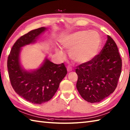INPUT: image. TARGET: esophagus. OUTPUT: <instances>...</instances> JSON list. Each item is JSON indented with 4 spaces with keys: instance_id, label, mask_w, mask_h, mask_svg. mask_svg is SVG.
Wrapping results in <instances>:
<instances>
[{
    "instance_id": "34e87169",
    "label": "esophagus",
    "mask_w": 130,
    "mask_h": 130,
    "mask_svg": "<svg viewBox=\"0 0 130 130\" xmlns=\"http://www.w3.org/2000/svg\"><path fill=\"white\" fill-rule=\"evenodd\" d=\"M67 70H68V72H71L72 71V68L70 67V66H68L67 68Z\"/></svg>"
}]
</instances>
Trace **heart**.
I'll list each match as a JSON object with an SVG mask.
<instances>
[{
  "mask_svg": "<svg viewBox=\"0 0 130 130\" xmlns=\"http://www.w3.org/2000/svg\"><path fill=\"white\" fill-rule=\"evenodd\" d=\"M61 46L69 50V56L78 64L91 61L98 55L101 46L100 35L95 31L80 30L69 34L60 40ZM56 53L60 56L64 53L58 49Z\"/></svg>",
  "mask_w": 130,
  "mask_h": 130,
  "instance_id": "heart-1",
  "label": "heart"
}]
</instances>
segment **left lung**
<instances>
[{
  "label": "left lung",
  "instance_id": "1",
  "mask_svg": "<svg viewBox=\"0 0 130 130\" xmlns=\"http://www.w3.org/2000/svg\"><path fill=\"white\" fill-rule=\"evenodd\" d=\"M122 60L116 44L109 35L101 52L88 62L76 66V88L85 100L97 103L116 89L121 73Z\"/></svg>",
  "mask_w": 130,
  "mask_h": 130
}]
</instances>
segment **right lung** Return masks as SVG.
Listing matches in <instances>:
<instances>
[{"label":"right lung","instance_id":"add662e5","mask_svg":"<svg viewBox=\"0 0 130 130\" xmlns=\"http://www.w3.org/2000/svg\"><path fill=\"white\" fill-rule=\"evenodd\" d=\"M46 30V28L41 27L18 39L11 48L7 61L9 76L14 91L26 101L35 104L49 101L67 74L64 63L54 64L47 58L40 68L34 70H25L21 66V48L35 43L39 36Z\"/></svg>","mask_w":130,"mask_h":130}]
</instances>
